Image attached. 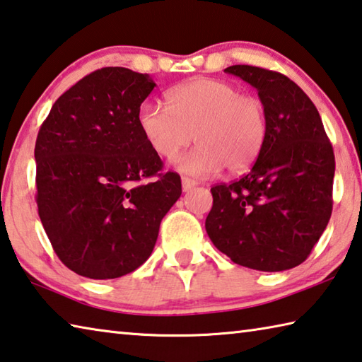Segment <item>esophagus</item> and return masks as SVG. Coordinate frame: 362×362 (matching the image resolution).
I'll list each match as a JSON object with an SVG mask.
<instances>
[{
	"label": "esophagus",
	"instance_id": "1",
	"mask_svg": "<svg viewBox=\"0 0 362 362\" xmlns=\"http://www.w3.org/2000/svg\"><path fill=\"white\" fill-rule=\"evenodd\" d=\"M196 185H198V182H196V180L189 179V177H182V189H183V192H189V189H192Z\"/></svg>",
	"mask_w": 362,
	"mask_h": 362
}]
</instances>
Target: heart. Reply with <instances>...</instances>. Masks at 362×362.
I'll use <instances>...</instances> for the list:
<instances>
[{"label":"heart","mask_w":362,"mask_h":362,"mask_svg":"<svg viewBox=\"0 0 362 362\" xmlns=\"http://www.w3.org/2000/svg\"><path fill=\"white\" fill-rule=\"evenodd\" d=\"M168 106L146 101L137 127L147 146L163 160H174L188 144H199L177 160L182 173L207 177L226 168L247 170L267 139V110L258 96L216 78H193L166 93Z\"/></svg>","instance_id":"1"}]
</instances>
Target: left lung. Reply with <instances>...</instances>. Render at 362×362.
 <instances>
[{"label": "left lung", "mask_w": 362, "mask_h": 362, "mask_svg": "<svg viewBox=\"0 0 362 362\" xmlns=\"http://www.w3.org/2000/svg\"><path fill=\"white\" fill-rule=\"evenodd\" d=\"M225 72L258 90L267 139L250 173L210 188L206 231L235 264L286 271L308 258L331 218L334 150L317 107L291 78L248 64Z\"/></svg>", "instance_id": "obj_1"}]
</instances>
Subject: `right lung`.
I'll list each match as a JSON object with an SVG mask.
<instances>
[{
  "instance_id": "1",
  "label": "right lung",
  "mask_w": 362,
  "mask_h": 362,
  "mask_svg": "<svg viewBox=\"0 0 362 362\" xmlns=\"http://www.w3.org/2000/svg\"><path fill=\"white\" fill-rule=\"evenodd\" d=\"M153 88L147 74L101 68L58 98L37 133L39 218L58 258L82 277L118 279L144 264L182 194L180 175L163 173L137 127Z\"/></svg>"
}]
</instances>
